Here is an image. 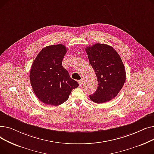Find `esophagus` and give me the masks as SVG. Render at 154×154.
<instances>
[{
	"instance_id": "34e87169",
	"label": "esophagus",
	"mask_w": 154,
	"mask_h": 154,
	"mask_svg": "<svg viewBox=\"0 0 154 154\" xmlns=\"http://www.w3.org/2000/svg\"><path fill=\"white\" fill-rule=\"evenodd\" d=\"M78 82H79V85L81 86L83 84V83H84V80H79Z\"/></svg>"
}]
</instances>
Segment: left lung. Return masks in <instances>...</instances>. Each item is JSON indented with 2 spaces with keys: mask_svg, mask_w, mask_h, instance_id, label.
Wrapping results in <instances>:
<instances>
[{
  "mask_svg": "<svg viewBox=\"0 0 154 154\" xmlns=\"http://www.w3.org/2000/svg\"><path fill=\"white\" fill-rule=\"evenodd\" d=\"M85 51L99 83L97 89L89 97L98 103L109 102L124 85L126 74L122 60L114 48L107 44H95L87 47Z\"/></svg>",
  "mask_w": 154,
  "mask_h": 154,
  "instance_id": "1",
  "label": "left lung"
}]
</instances>
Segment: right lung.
<instances>
[{
	"mask_svg": "<svg viewBox=\"0 0 154 154\" xmlns=\"http://www.w3.org/2000/svg\"><path fill=\"white\" fill-rule=\"evenodd\" d=\"M66 52L67 48L62 44L47 46L32 65L30 80L32 89L45 104L59 106L69 99L72 90L79 85L62 66Z\"/></svg>",
	"mask_w": 154,
	"mask_h": 154,
	"instance_id": "right-lung-1",
	"label": "right lung"
}]
</instances>
